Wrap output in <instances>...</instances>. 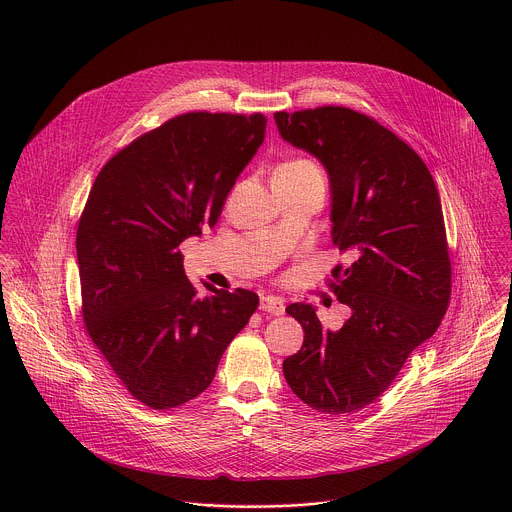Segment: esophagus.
I'll use <instances>...</instances> for the list:
<instances>
[{
    "instance_id": "obj_1",
    "label": "esophagus",
    "mask_w": 512,
    "mask_h": 512,
    "mask_svg": "<svg viewBox=\"0 0 512 512\" xmlns=\"http://www.w3.org/2000/svg\"><path fill=\"white\" fill-rule=\"evenodd\" d=\"M260 309L264 313H270V315H282L286 311V305H284V299L282 297H276V295H264L262 301H260Z\"/></svg>"
}]
</instances>
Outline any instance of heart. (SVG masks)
<instances>
[{"mask_svg":"<svg viewBox=\"0 0 512 512\" xmlns=\"http://www.w3.org/2000/svg\"><path fill=\"white\" fill-rule=\"evenodd\" d=\"M278 171H313V173L321 175L319 167L313 161H309V159H292V161L284 163Z\"/></svg>","mask_w":512,"mask_h":512,"instance_id":"obj_1","label":"heart"}]
</instances>
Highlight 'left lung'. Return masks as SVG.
<instances>
[{"mask_svg":"<svg viewBox=\"0 0 512 512\" xmlns=\"http://www.w3.org/2000/svg\"><path fill=\"white\" fill-rule=\"evenodd\" d=\"M280 136L317 157L331 185V238L353 264L331 290L351 309L339 331L315 307L286 311L303 327L284 361L293 394L325 414L374 402L447 311L451 264L438 189L422 157L376 120L343 106L276 112Z\"/></svg>","mask_w":512,"mask_h":512,"instance_id":"1","label":"left lung"}]
</instances>
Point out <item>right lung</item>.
Listing matches in <instances>:
<instances>
[{"instance_id":"1","label":"right lung","mask_w":512,"mask_h":512,"mask_svg":"<svg viewBox=\"0 0 512 512\" xmlns=\"http://www.w3.org/2000/svg\"><path fill=\"white\" fill-rule=\"evenodd\" d=\"M264 114L189 112L118 151L76 230L82 317L128 392L153 410L209 388L258 307L250 290L189 282L179 244L213 228L266 134Z\"/></svg>"}]
</instances>
